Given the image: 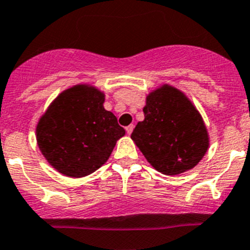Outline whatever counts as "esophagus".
Listing matches in <instances>:
<instances>
[{
	"mask_svg": "<svg viewBox=\"0 0 250 250\" xmlns=\"http://www.w3.org/2000/svg\"><path fill=\"white\" fill-rule=\"evenodd\" d=\"M133 129H134V125H129L128 127H125V130H127V134H132Z\"/></svg>",
	"mask_w": 250,
	"mask_h": 250,
	"instance_id": "34e87169",
	"label": "esophagus"
}]
</instances>
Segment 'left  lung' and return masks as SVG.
<instances>
[{
    "instance_id": "1",
    "label": "left lung",
    "mask_w": 250,
    "mask_h": 250,
    "mask_svg": "<svg viewBox=\"0 0 250 250\" xmlns=\"http://www.w3.org/2000/svg\"><path fill=\"white\" fill-rule=\"evenodd\" d=\"M132 138L149 164L164 174L197 166L209 147L202 116L178 89L164 85L150 93Z\"/></svg>"
}]
</instances>
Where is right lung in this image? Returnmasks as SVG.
<instances>
[{
    "label": "right lung",
    "mask_w": 250,
    "mask_h": 250,
    "mask_svg": "<svg viewBox=\"0 0 250 250\" xmlns=\"http://www.w3.org/2000/svg\"><path fill=\"white\" fill-rule=\"evenodd\" d=\"M104 101L105 95L94 86L76 85L61 93L40 118L38 145L60 173L73 178L93 173L125 134Z\"/></svg>",
    "instance_id": "right-lung-1"
}]
</instances>
